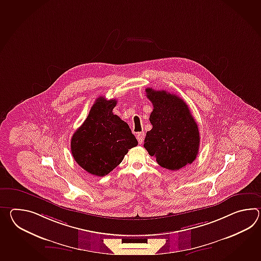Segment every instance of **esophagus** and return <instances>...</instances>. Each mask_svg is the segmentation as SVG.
<instances>
[{"label": "esophagus", "instance_id": "esophagus-1", "mask_svg": "<svg viewBox=\"0 0 261 261\" xmlns=\"http://www.w3.org/2000/svg\"><path fill=\"white\" fill-rule=\"evenodd\" d=\"M144 132H140V133H138V135H137V139H138V141H139V144H142V142H143V140H144Z\"/></svg>", "mask_w": 261, "mask_h": 261}]
</instances>
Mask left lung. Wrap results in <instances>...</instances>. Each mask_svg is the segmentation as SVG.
I'll return each mask as SVG.
<instances>
[{
    "instance_id": "8db88e82",
    "label": "left lung",
    "mask_w": 261,
    "mask_h": 261,
    "mask_svg": "<svg viewBox=\"0 0 261 261\" xmlns=\"http://www.w3.org/2000/svg\"><path fill=\"white\" fill-rule=\"evenodd\" d=\"M153 110L152 128L146 134L144 148L164 168L178 170L197 158L200 137L191 111L182 99L166 91L146 89Z\"/></svg>"
}]
</instances>
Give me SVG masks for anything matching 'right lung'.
<instances>
[{"mask_svg": "<svg viewBox=\"0 0 261 261\" xmlns=\"http://www.w3.org/2000/svg\"><path fill=\"white\" fill-rule=\"evenodd\" d=\"M116 99H96L86 120L71 139L75 162L90 174L103 177L120 165L139 144L127 123L114 115Z\"/></svg>", "mask_w": 261, "mask_h": 261, "instance_id": "obj_1", "label": "right lung"}]
</instances>
